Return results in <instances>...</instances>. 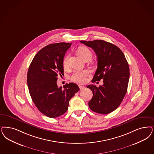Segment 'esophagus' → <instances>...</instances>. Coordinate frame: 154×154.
<instances>
[{
    "mask_svg": "<svg viewBox=\"0 0 154 154\" xmlns=\"http://www.w3.org/2000/svg\"><path fill=\"white\" fill-rule=\"evenodd\" d=\"M79 88H80V90H82V89H84L85 88V86H84L83 85H79Z\"/></svg>",
    "mask_w": 154,
    "mask_h": 154,
    "instance_id": "obj_1",
    "label": "esophagus"
}]
</instances>
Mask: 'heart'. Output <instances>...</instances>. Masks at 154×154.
Listing matches in <instances>:
<instances>
[{
  "mask_svg": "<svg viewBox=\"0 0 154 154\" xmlns=\"http://www.w3.org/2000/svg\"><path fill=\"white\" fill-rule=\"evenodd\" d=\"M77 52L80 56L85 60L88 57H91V52L89 48L86 47H80L77 49ZM69 56L68 54L64 57L63 60V66L65 69H66L69 66ZM90 73L87 70H75L71 76V80L77 83L82 84L86 82L87 77L89 75Z\"/></svg>",
  "mask_w": 154,
  "mask_h": 154,
  "instance_id": "1",
  "label": "heart"
}]
</instances>
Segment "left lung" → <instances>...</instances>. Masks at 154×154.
I'll use <instances>...</instances> for the list:
<instances>
[{
	"label": "left lung",
	"mask_w": 154,
	"mask_h": 154,
	"mask_svg": "<svg viewBox=\"0 0 154 154\" xmlns=\"http://www.w3.org/2000/svg\"><path fill=\"white\" fill-rule=\"evenodd\" d=\"M80 42L92 48L97 56V69L92 82L103 79L98 88L89 85L93 92L89 102L90 109L97 113L107 114L117 109L127 93L130 69L122 51L110 42L96 40Z\"/></svg>",
	"instance_id": "8db88e82"
}]
</instances>
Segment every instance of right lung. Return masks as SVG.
Returning <instances> with one entry per match:
<instances>
[{
    "mask_svg": "<svg viewBox=\"0 0 154 154\" xmlns=\"http://www.w3.org/2000/svg\"><path fill=\"white\" fill-rule=\"evenodd\" d=\"M72 44H49L39 51L29 65L27 85L32 101L38 110L49 118L64 114L68 109L70 100L80 90L70 82L58 88L57 81L64 75L63 60Z\"/></svg>",
    "mask_w": 154,
    "mask_h": 154,
    "instance_id": "right-lung-1",
    "label": "right lung"
}]
</instances>
